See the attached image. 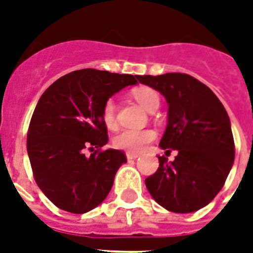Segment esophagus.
Returning <instances> with one entry per match:
<instances>
[{
    "mask_svg": "<svg viewBox=\"0 0 253 253\" xmlns=\"http://www.w3.org/2000/svg\"><path fill=\"white\" fill-rule=\"evenodd\" d=\"M126 158L128 159V160H135V159L139 158V154H136V152H127Z\"/></svg>",
    "mask_w": 253,
    "mask_h": 253,
    "instance_id": "34e87169",
    "label": "esophagus"
}]
</instances>
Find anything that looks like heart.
Instances as JSON below:
<instances>
[{
	"label": "heart",
	"instance_id": "heart-1",
	"mask_svg": "<svg viewBox=\"0 0 253 253\" xmlns=\"http://www.w3.org/2000/svg\"><path fill=\"white\" fill-rule=\"evenodd\" d=\"M134 98L142 105L147 111L154 113L160 106V97L158 91L151 87H139L134 91ZM117 105L113 98H109L103 103L102 107V121L109 128H114L117 125ZM156 138V132L151 128H125L119 131L113 139V144L118 150H125L128 152H140L146 148L147 144L154 142Z\"/></svg>",
	"mask_w": 253,
	"mask_h": 253
}]
</instances>
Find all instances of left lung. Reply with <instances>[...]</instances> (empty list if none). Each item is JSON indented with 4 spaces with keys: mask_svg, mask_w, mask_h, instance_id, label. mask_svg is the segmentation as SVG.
Here are the masks:
<instances>
[{
    "mask_svg": "<svg viewBox=\"0 0 253 253\" xmlns=\"http://www.w3.org/2000/svg\"><path fill=\"white\" fill-rule=\"evenodd\" d=\"M168 102V125L160 140L174 160L159 156V168L146 178L156 202L173 212H193L210 204L223 188L235 159L231 123L218 97L186 73L139 76Z\"/></svg>",
    "mask_w": 253,
    "mask_h": 253,
    "instance_id": "obj_1",
    "label": "left lung"
}]
</instances>
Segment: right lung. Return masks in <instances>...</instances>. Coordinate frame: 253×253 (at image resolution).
<instances>
[{
	"label": "right lung",
	"mask_w": 253,
	"mask_h": 253,
	"mask_svg": "<svg viewBox=\"0 0 253 253\" xmlns=\"http://www.w3.org/2000/svg\"><path fill=\"white\" fill-rule=\"evenodd\" d=\"M138 79L80 69L60 77L42 94L29 126L27 154L38 186L55 206L84 214L107 197L127 159L122 151H101L109 140L103 103ZM86 148L93 151L89 158L84 154Z\"/></svg>",
	"instance_id": "obj_1"
}]
</instances>
